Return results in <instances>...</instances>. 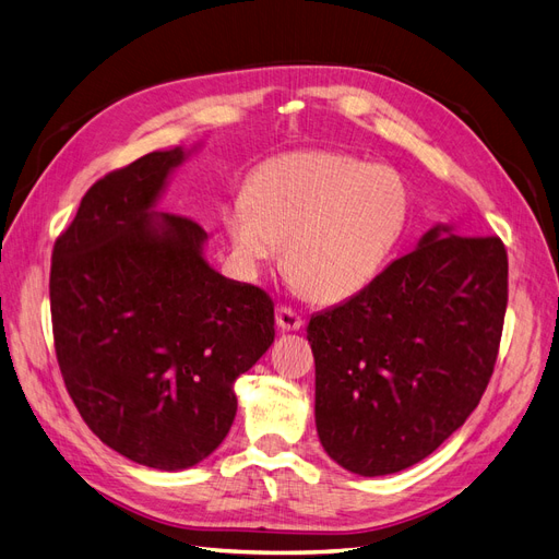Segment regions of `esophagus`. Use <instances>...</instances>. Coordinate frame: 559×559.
I'll return each instance as SVG.
<instances>
[{
	"label": "esophagus",
	"mask_w": 559,
	"mask_h": 559,
	"mask_svg": "<svg viewBox=\"0 0 559 559\" xmlns=\"http://www.w3.org/2000/svg\"><path fill=\"white\" fill-rule=\"evenodd\" d=\"M275 317H277V326L282 331H298V329H302V324H306V319H302L296 310L286 308V306H280Z\"/></svg>",
	"instance_id": "1"
}]
</instances>
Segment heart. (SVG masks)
<instances>
[{
	"instance_id": "1",
	"label": "heart",
	"mask_w": 559,
	"mask_h": 559,
	"mask_svg": "<svg viewBox=\"0 0 559 559\" xmlns=\"http://www.w3.org/2000/svg\"><path fill=\"white\" fill-rule=\"evenodd\" d=\"M411 193L389 170L341 151L261 163L224 210L235 257L259 267L284 245V270L308 296L335 302L378 277L403 238Z\"/></svg>"
}]
</instances>
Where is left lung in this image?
<instances>
[{
  "mask_svg": "<svg viewBox=\"0 0 559 559\" xmlns=\"http://www.w3.org/2000/svg\"><path fill=\"white\" fill-rule=\"evenodd\" d=\"M506 302L497 235L436 226L357 296L312 314L314 419L331 460L386 476L460 429L492 378Z\"/></svg>",
  "mask_w": 559,
  "mask_h": 559,
  "instance_id": "left-lung-1",
  "label": "left lung"
}]
</instances>
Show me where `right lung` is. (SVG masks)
I'll list each match as a JSON object with an SVG mask.
<instances>
[{
	"instance_id": "1",
	"label": "right lung",
	"mask_w": 559,
	"mask_h": 559,
	"mask_svg": "<svg viewBox=\"0 0 559 559\" xmlns=\"http://www.w3.org/2000/svg\"><path fill=\"white\" fill-rule=\"evenodd\" d=\"M183 151H154L97 179L50 263L60 373L88 429L128 460L195 466L226 438L233 384L275 341L259 286L218 275L207 233L151 212Z\"/></svg>"
}]
</instances>
